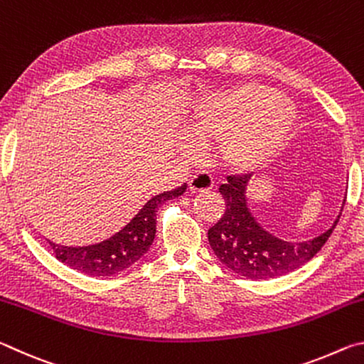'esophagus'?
I'll use <instances>...</instances> for the list:
<instances>
[{"mask_svg":"<svg viewBox=\"0 0 364 364\" xmlns=\"http://www.w3.org/2000/svg\"><path fill=\"white\" fill-rule=\"evenodd\" d=\"M213 188L212 176L205 171H197V173L189 180V191L191 193H204Z\"/></svg>","mask_w":364,"mask_h":364,"instance_id":"34e87169","label":"esophagus"}]
</instances>
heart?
<instances>
[{
  "label": "heart",
  "instance_id": "b5f03b06",
  "mask_svg": "<svg viewBox=\"0 0 364 364\" xmlns=\"http://www.w3.org/2000/svg\"><path fill=\"white\" fill-rule=\"evenodd\" d=\"M294 109L263 85H242L197 104L186 133L196 144L221 143L234 168H250L278 149L291 132Z\"/></svg>",
  "mask_w": 364,
  "mask_h": 364
}]
</instances>
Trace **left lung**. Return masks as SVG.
I'll return each mask as SVG.
<instances>
[{
	"instance_id": "1",
	"label": "left lung",
	"mask_w": 364,
	"mask_h": 364,
	"mask_svg": "<svg viewBox=\"0 0 364 364\" xmlns=\"http://www.w3.org/2000/svg\"><path fill=\"white\" fill-rule=\"evenodd\" d=\"M220 193L225 213L208 230V242L221 263L249 279H269L287 274L310 262L334 231L341 213L328 231L304 242H287L263 230L245 200L250 175L228 176Z\"/></svg>"
}]
</instances>
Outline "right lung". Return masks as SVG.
Returning <instances> with one entry per match:
<instances>
[{
  "label": "right lung",
  "mask_w": 364,
  "mask_h": 364,
  "mask_svg": "<svg viewBox=\"0 0 364 364\" xmlns=\"http://www.w3.org/2000/svg\"><path fill=\"white\" fill-rule=\"evenodd\" d=\"M184 191H186V183L173 191L154 196L134 215L130 223L100 244L86 245V247H67L54 242H49V245L59 262L83 274L112 276L120 273L136 263L149 250L156 237L159 207L181 196Z\"/></svg>",
  "instance_id": "1"
}]
</instances>
